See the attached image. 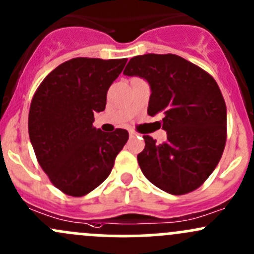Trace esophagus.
Masks as SVG:
<instances>
[{
    "mask_svg": "<svg viewBox=\"0 0 254 254\" xmlns=\"http://www.w3.org/2000/svg\"><path fill=\"white\" fill-rule=\"evenodd\" d=\"M129 135H130V137H134V136H136V132L132 131V130H130V131H129Z\"/></svg>",
    "mask_w": 254,
    "mask_h": 254,
    "instance_id": "obj_1",
    "label": "esophagus"
}]
</instances>
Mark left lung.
<instances>
[{
  "mask_svg": "<svg viewBox=\"0 0 254 254\" xmlns=\"http://www.w3.org/2000/svg\"><path fill=\"white\" fill-rule=\"evenodd\" d=\"M127 76L151 87L147 113L162 115L167 140L143 135L137 155L143 176L157 188L183 195L198 189L216 168L227 137L226 104L210 73L175 54H145L130 59Z\"/></svg>",
  "mask_w": 254,
  "mask_h": 254,
  "instance_id": "8db88e82",
  "label": "left lung"
}]
</instances>
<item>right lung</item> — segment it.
Returning <instances> with one entry per match:
<instances>
[{
	"instance_id": "obj_1",
	"label": "right lung",
	"mask_w": 254,
	"mask_h": 254,
	"mask_svg": "<svg viewBox=\"0 0 254 254\" xmlns=\"http://www.w3.org/2000/svg\"><path fill=\"white\" fill-rule=\"evenodd\" d=\"M127 59L75 58L43 79L30 103L28 131L35 156L51 183L71 196H83L111 175L129 139L125 129L93 127L107 92Z\"/></svg>"
}]
</instances>
